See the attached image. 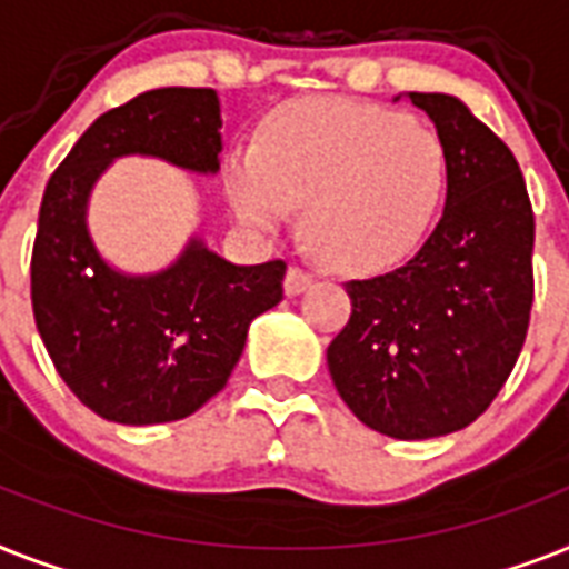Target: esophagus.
I'll return each instance as SVG.
<instances>
[{
    "instance_id": "34e87169",
    "label": "esophagus",
    "mask_w": 569,
    "mask_h": 569,
    "mask_svg": "<svg viewBox=\"0 0 569 569\" xmlns=\"http://www.w3.org/2000/svg\"><path fill=\"white\" fill-rule=\"evenodd\" d=\"M309 283H312V274H309V271L298 269V266H289V271H286V280H283L286 295H300Z\"/></svg>"
}]
</instances>
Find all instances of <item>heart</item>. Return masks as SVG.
I'll use <instances>...</instances> for the list:
<instances>
[{
  "label": "heart",
  "instance_id": "obj_1",
  "mask_svg": "<svg viewBox=\"0 0 569 569\" xmlns=\"http://www.w3.org/2000/svg\"><path fill=\"white\" fill-rule=\"evenodd\" d=\"M447 151L432 128L350 99L277 110L260 142L239 146L224 196L242 224L274 233L303 204L309 248L341 274H373L403 260L436 219Z\"/></svg>",
  "mask_w": 569,
  "mask_h": 569
}]
</instances>
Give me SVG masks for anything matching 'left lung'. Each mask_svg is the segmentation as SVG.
I'll return each mask as SVG.
<instances>
[{"label":"left lung","instance_id":"1","mask_svg":"<svg viewBox=\"0 0 569 569\" xmlns=\"http://www.w3.org/2000/svg\"><path fill=\"white\" fill-rule=\"evenodd\" d=\"M447 151V198L412 260L350 280L327 348L332 386L365 427L400 441L459 432L509 380L532 309L535 216L515 154L447 92H406Z\"/></svg>","mask_w":569,"mask_h":569}]
</instances>
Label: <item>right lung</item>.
<instances>
[{
  "label": "right lung",
  "instance_id": "obj_1",
  "mask_svg": "<svg viewBox=\"0 0 569 569\" xmlns=\"http://www.w3.org/2000/svg\"><path fill=\"white\" fill-rule=\"evenodd\" d=\"M221 104L204 87H160L101 113L49 178L31 253V307L60 380L104 420L169 423L198 412L237 368L257 316L283 300L286 262L237 266L192 233L166 269L101 257L90 196L122 157L219 174Z\"/></svg>",
  "mask_w": 569,
  "mask_h": 569
}]
</instances>
